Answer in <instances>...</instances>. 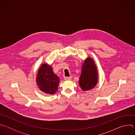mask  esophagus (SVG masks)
Returning a JSON list of instances; mask_svg holds the SVG:
<instances>
[{
  "instance_id": "obj_1",
  "label": "esophagus",
  "mask_w": 135,
  "mask_h": 135,
  "mask_svg": "<svg viewBox=\"0 0 135 135\" xmlns=\"http://www.w3.org/2000/svg\"><path fill=\"white\" fill-rule=\"evenodd\" d=\"M71 78H72L71 76H70V77H65V78H64V80H66V81H67V80H70L71 79Z\"/></svg>"
}]
</instances>
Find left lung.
<instances>
[{"instance_id": "left-lung-1", "label": "left lung", "mask_w": 135, "mask_h": 135, "mask_svg": "<svg viewBox=\"0 0 135 135\" xmlns=\"http://www.w3.org/2000/svg\"><path fill=\"white\" fill-rule=\"evenodd\" d=\"M98 81L97 67L91 57H88L84 61L82 67V73L79 79V84L83 91L93 89Z\"/></svg>"}]
</instances>
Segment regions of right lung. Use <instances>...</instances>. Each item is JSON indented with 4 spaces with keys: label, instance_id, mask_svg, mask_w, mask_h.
Segmentation results:
<instances>
[{
    "label": "right lung",
    "instance_id": "1",
    "mask_svg": "<svg viewBox=\"0 0 135 135\" xmlns=\"http://www.w3.org/2000/svg\"><path fill=\"white\" fill-rule=\"evenodd\" d=\"M36 82L40 90L45 93L53 94L57 90L59 79L54 74L52 67L44 64L38 70Z\"/></svg>",
    "mask_w": 135,
    "mask_h": 135
}]
</instances>
